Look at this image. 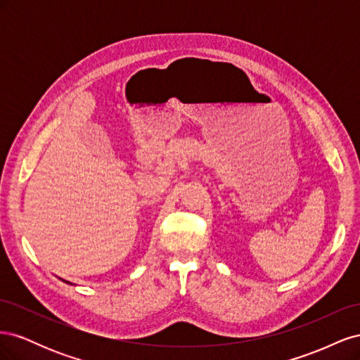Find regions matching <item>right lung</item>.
Listing matches in <instances>:
<instances>
[{
    "label": "right lung",
    "mask_w": 360,
    "mask_h": 360,
    "mask_svg": "<svg viewBox=\"0 0 360 360\" xmlns=\"http://www.w3.org/2000/svg\"><path fill=\"white\" fill-rule=\"evenodd\" d=\"M60 279H61V278H60ZM61 281H63V282H66V284H70V285H73L72 282H69V281H66V279H61Z\"/></svg>",
    "instance_id": "add662e5"
}]
</instances>
